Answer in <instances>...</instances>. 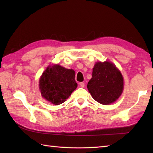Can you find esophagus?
Wrapping results in <instances>:
<instances>
[{
  "instance_id": "34e87169",
  "label": "esophagus",
  "mask_w": 153,
  "mask_h": 153,
  "mask_svg": "<svg viewBox=\"0 0 153 153\" xmlns=\"http://www.w3.org/2000/svg\"><path fill=\"white\" fill-rule=\"evenodd\" d=\"M79 86L81 87H85V83H84L83 82H80L79 83Z\"/></svg>"
}]
</instances>
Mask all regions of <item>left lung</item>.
<instances>
[{"label": "left lung", "instance_id": "obj_1", "mask_svg": "<svg viewBox=\"0 0 153 153\" xmlns=\"http://www.w3.org/2000/svg\"><path fill=\"white\" fill-rule=\"evenodd\" d=\"M123 88V77L114 65L109 62L95 64L87 89L96 101L102 105L111 104L121 95Z\"/></svg>", "mask_w": 153, "mask_h": 153}]
</instances>
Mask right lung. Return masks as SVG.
Here are the masks:
<instances>
[{"mask_svg": "<svg viewBox=\"0 0 153 153\" xmlns=\"http://www.w3.org/2000/svg\"><path fill=\"white\" fill-rule=\"evenodd\" d=\"M77 86L75 71L59 65L48 67L39 80L42 96L56 105L66 101Z\"/></svg>", "mask_w": 153, "mask_h": 153, "instance_id": "1", "label": "right lung"}]
</instances>
